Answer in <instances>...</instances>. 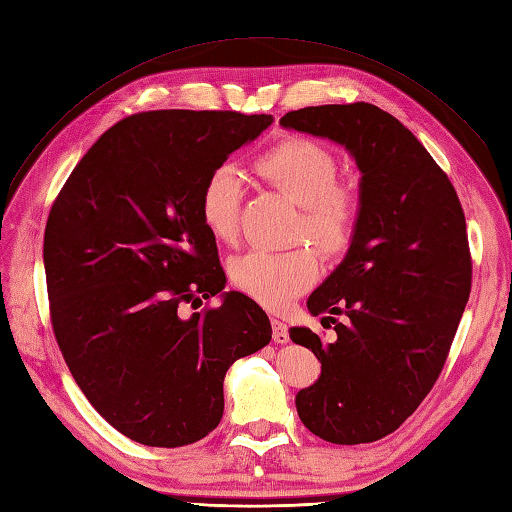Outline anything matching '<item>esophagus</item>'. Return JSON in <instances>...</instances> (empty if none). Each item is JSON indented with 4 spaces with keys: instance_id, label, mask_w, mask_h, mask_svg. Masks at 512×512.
Returning <instances> with one entry per match:
<instances>
[{
    "instance_id": "esophagus-1",
    "label": "esophagus",
    "mask_w": 512,
    "mask_h": 512,
    "mask_svg": "<svg viewBox=\"0 0 512 512\" xmlns=\"http://www.w3.org/2000/svg\"><path fill=\"white\" fill-rule=\"evenodd\" d=\"M271 328H273V341H276V343L289 341V328H286L284 321L271 319Z\"/></svg>"
}]
</instances>
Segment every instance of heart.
I'll use <instances>...</instances> for the list:
<instances>
[{"label": "heart", "instance_id": "b5f03b06", "mask_svg": "<svg viewBox=\"0 0 512 512\" xmlns=\"http://www.w3.org/2000/svg\"><path fill=\"white\" fill-rule=\"evenodd\" d=\"M258 176L299 206L297 236H306L321 254L339 256L354 239L358 197L339 184V160L315 141L284 139L256 160ZM243 176L232 165L208 173L199 191V219L217 241H232L239 232ZM230 282L254 302L284 308L317 276V258L308 247L286 252L249 249L228 265Z\"/></svg>", "mask_w": 512, "mask_h": 512}]
</instances>
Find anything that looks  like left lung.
<instances>
[{"mask_svg": "<svg viewBox=\"0 0 512 512\" xmlns=\"http://www.w3.org/2000/svg\"><path fill=\"white\" fill-rule=\"evenodd\" d=\"M280 126L345 147L360 171L350 249L306 302L313 317L347 323L321 317L332 343L289 330L321 363L295 395L297 415L323 441H378L415 413L450 352L471 291L465 213L428 149L378 106H308Z\"/></svg>", "mask_w": 512, "mask_h": 512, "instance_id": "1", "label": "left lung"}]
</instances>
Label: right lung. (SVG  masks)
Masks as SVG:
<instances>
[{
    "mask_svg": "<svg viewBox=\"0 0 512 512\" xmlns=\"http://www.w3.org/2000/svg\"><path fill=\"white\" fill-rule=\"evenodd\" d=\"M271 123L232 110L132 115L99 136L49 213L43 263L58 347L86 400L136 443L204 439L223 417L226 371L271 341L265 310L223 291L197 206L208 173ZM215 294L221 307L181 315Z\"/></svg>",
    "mask_w": 512,
    "mask_h": 512,
    "instance_id": "right-lung-1",
    "label": "right lung"
}]
</instances>
